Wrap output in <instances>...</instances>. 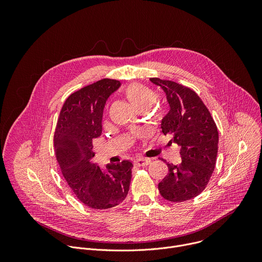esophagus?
Listing matches in <instances>:
<instances>
[{
	"instance_id": "esophagus-1",
	"label": "esophagus",
	"mask_w": 262,
	"mask_h": 262,
	"mask_svg": "<svg viewBox=\"0 0 262 262\" xmlns=\"http://www.w3.org/2000/svg\"><path fill=\"white\" fill-rule=\"evenodd\" d=\"M150 162H151V160L148 159V158H140V159H137L135 161V165L139 166V167H144V166L149 165V163H150Z\"/></svg>"
}]
</instances>
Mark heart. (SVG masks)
Masks as SVG:
<instances>
[{"instance_id":"obj_1","label":"heart","mask_w":262,"mask_h":262,"mask_svg":"<svg viewBox=\"0 0 262 262\" xmlns=\"http://www.w3.org/2000/svg\"><path fill=\"white\" fill-rule=\"evenodd\" d=\"M125 95L137 110H148L157 100L156 92L142 84L129 85L125 89Z\"/></svg>"}]
</instances>
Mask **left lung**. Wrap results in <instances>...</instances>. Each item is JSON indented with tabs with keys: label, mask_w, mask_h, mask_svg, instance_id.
<instances>
[{
	"label": "left lung",
	"mask_w": 262,
	"mask_h": 262,
	"mask_svg": "<svg viewBox=\"0 0 262 262\" xmlns=\"http://www.w3.org/2000/svg\"><path fill=\"white\" fill-rule=\"evenodd\" d=\"M166 93L169 112L161 122L162 132L180 147L181 161L166 163L167 176L159 183L163 198L183 202L198 196L215 167L219 133L208 108L192 89L172 81L151 78Z\"/></svg>",
	"instance_id": "obj_1"
}]
</instances>
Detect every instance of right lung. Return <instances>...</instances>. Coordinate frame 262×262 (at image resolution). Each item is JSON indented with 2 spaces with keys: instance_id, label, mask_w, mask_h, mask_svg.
Masks as SVG:
<instances>
[{
  "instance_id": "obj_1",
  "label": "right lung",
  "mask_w": 262,
  "mask_h": 262,
  "mask_svg": "<svg viewBox=\"0 0 262 262\" xmlns=\"http://www.w3.org/2000/svg\"><path fill=\"white\" fill-rule=\"evenodd\" d=\"M120 86L119 81L103 79L69 95L55 130V154L61 172L78 199L94 209L120 204L129 190L130 161L107 164L105 171L92 161V141L101 135L105 102Z\"/></svg>"
}]
</instances>
